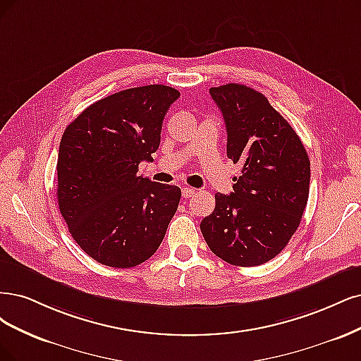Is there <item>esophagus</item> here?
Wrapping results in <instances>:
<instances>
[{"label":"esophagus","instance_id":"34e87169","mask_svg":"<svg viewBox=\"0 0 361 361\" xmlns=\"http://www.w3.org/2000/svg\"><path fill=\"white\" fill-rule=\"evenodd\" d=\"M181 193H183V197H192L196 193V190L190 189V188H183Z\"/></svg>","mask_w":361,"mask_h":361}]
</instances>
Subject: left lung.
Listing matches in <instances>:
<instances>
[{"mask_svg": "<svg viewBox=\"0 0 361 361\" xmlns=\"http://www.w3.org/2000/svg\"><path fill=\"white\" fill-rule=\"evenodd\" d=\"M224 115L226 154L241 165L229 195L216 193L201 231L210 250L231 265L255 267L281 253L309 197L310 161L289 123L262 92L240 84L210 88Z\"/></svg>", "mask_w": 361, "mask_h": 361, "instance_id": "obj_1", "label": "left lung"}]
</instances>
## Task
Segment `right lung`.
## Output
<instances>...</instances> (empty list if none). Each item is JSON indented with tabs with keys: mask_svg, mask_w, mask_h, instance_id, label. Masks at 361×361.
Wrapping results in <instances>:
<instances>
[{
	"mask_svg": "<svg viewBox=\"0 0 361 361\" xmlns=\"http://www.w3.org/2000/svg\"><path fill=\"white\" fill-rule=\"evenodd\" d=\"M180 92L129 88L97 100L63 133L56 200L73 240L97 262L130 269L154 255L181 197L177 185L137 176L160 144L161 123Z\"/></svg>",
	"mask_w": 361,
	"mask_h": 361,
	"instance_id": "obj_1",
	"label": "right lung"
}]
</instances>
